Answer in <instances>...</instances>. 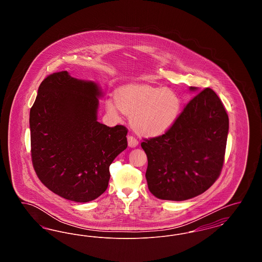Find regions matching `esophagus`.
I'll return each instance as SVG.
<instances>
[{"label":"esophagus","mask_w":262,"mask_h":262,"mask_svg":"<svg viewBox=\"0 0 262 262\" xmlns=\"http://www.w3.org/2000/svg\"><path fill=\"white\" fill-rule=\"evenodd\" d=\"M127 144L129 147H137L138 145V141L137 138L133 136H128L127 137Z\"/></svg>","instance_id":"esophagus-1"}]
</instances>
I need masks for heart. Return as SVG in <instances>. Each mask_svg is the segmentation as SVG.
Listing matches in <instances>:
<instances>
[{
  "label": "heart",
  "mask_w": 262,
  "mask_h": 262,
  "mask_svg": "<svg viewBox=\"0 0 262 262\" xmlns=\"http://www.w3.org/2000/svg\"><path fill=\"white\" fill-rule=\"evenodd\" d=\"M181 107L178 95L168 88L129 86L119 91L117 100L106 101V109L113 115L125 113L132 117L137 134L160 136L174 123Z\"/></svg>",
  "instance_id": "obj_1"
}]
</instances>
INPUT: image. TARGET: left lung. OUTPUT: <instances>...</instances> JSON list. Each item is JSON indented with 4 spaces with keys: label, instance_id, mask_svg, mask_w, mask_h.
Segmentation results:
<instances>
[{
    "label": "left lung",
    "instance_id": "obj_1",
    "mask_svg": "<svg viewBox=\"0 0 262 262\" xmlns=\"http://www.w3.org/2000/svg\"><path fill=\"white\" fill-rule=\"evenodd\" d=\"M228 130L223 103L211 88L203 89L164 135L141 142L150 192L160 200L182 201L207 190L223 168Z\"/></svg>",
    "mask_w": 262,
    "mask_h": 262
}]
</instances>
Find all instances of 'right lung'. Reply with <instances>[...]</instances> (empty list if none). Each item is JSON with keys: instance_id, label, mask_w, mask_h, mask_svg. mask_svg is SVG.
Instances as JSON below:
<instances>
[{"instance_id": "right-lung-1", "label": "right lung", "mask_w": 262, "mask_h": 262, "mask_svg": "<svg viewBox=\"0 0 262 262\" xmlns=\"http://www.w3.org/2000/svg\"><path fill=\"white\" fill-rule=\"evenodd\" d=\"M101 91L68 72L48 75L30 109L32 165L54 193L88 202L107 189L114 159L127 146V128L97 122Z\"/></svg>"}]
</instances>
